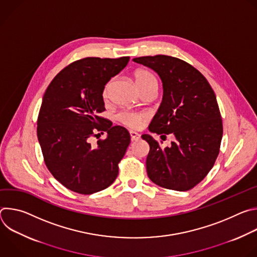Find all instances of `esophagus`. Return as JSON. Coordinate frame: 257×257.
<instances>
[{
  "label": "esophagus",
  "instance_id": "34e87169",
  "mask_svg": "<svg viewBox=\"0 0 257 257\" xmlns=\"http://www.w3.org/2000/svg\"><path fill=\"white\" fill-rule=\"evenodd\" d=\"M130 136H131V140H133V141L140 139V134H138L135 131H130Z\"/></svg>",
  "mask_w": 257,
  "mask_h": 257
}]
</instances>
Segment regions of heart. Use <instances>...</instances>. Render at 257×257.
Returning <instances> with one entry per match:
<instances>
[{"label": "heart", "mask_w": 257, "mask_h": 257, "mask_svg": "<svg viewBox=\"0 0 257 257\" xmlns=\"http://www.w3.org/2000/svg\"><path fill=\"white\" fill-rule=\"evenodd\" d=\"M134 79H135V83L138 86V88L140 89V91H143V90L151 88V87L158 88V79L151 71L144 70V69H139V70L135 71ZM113 82H114V79H111V80H108L106 82V84L104 85L103 91H102V95L104 98L108 97L109 90H111ZM118 119L121 123H123L124 125H126L130 128H138L142 125V123L146 119V115L143 113L124 111L118 115Z\"/></svg>", "instance_id": "obj_1"}]
</instances>
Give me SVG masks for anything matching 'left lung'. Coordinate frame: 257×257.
I'll return each mask as SVG.
<instances>
[{"label":"left lung","instance_id":"obj_1","mask_svg":"<svg viewBox=\"0 0 257 257\" xmlns=\"http://www.w3.org/2000/svg\"><path fill=\"white\" fill-rule=\"evenodd\" d=\"M133 61L154 70L163 82V100L150 131L175 137L170 148L162 149L152 135L141 136L150 144L149 178L161 187L187 191L204 179L219 153L223 123L215 94L197 69L178 58L157 55Z\"/></svg>","mask_w":257,"mask_h":257}]
</instances>
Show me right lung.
<instances>
[{
	"instance_id": "1",
	"label": "right lung",
	"mask_w": 257,
	"mask_h": 257,
	"mask_svg": "<svg viewBox=\"0 0 257 257\" xmlns=\"http://www.w3.org/2000/svg\"><path fill=\"white\" fill-rule=\"evenodd\" d=\"M129 59L78 60L63 69L45 92L38 119L39 142L49 171L71 191L92 194L107 188L118 176L130 134L98 114L105 109L104 85ZM101 131L107 132L106 139L92 145L91 137Z\"/></svg>"
}]
</instances>
